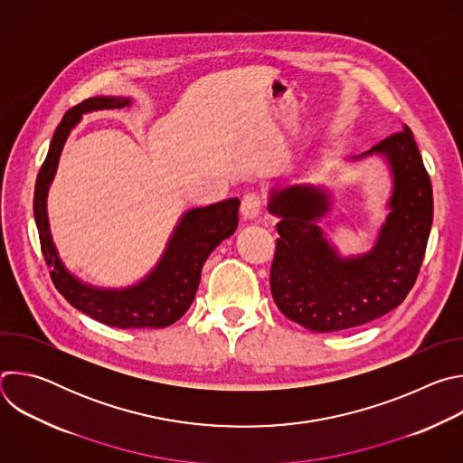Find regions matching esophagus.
<instances>
[{
  "instance_id": "esophagus-1",
  "label": "esophagus",
  "mask_w": 463,
  "mask_h": 463,
  "mask_svg": "<svg viewBox=\"0 0 463 463\" xmlns=\"http://www.w3.org/2000/svg\"><path fill=\"white\" fill-rule=\"evenodd\" d=\"M261 211V200L256 192H249L241 200V216L243 220H256Z\"/></svg>"
}]
</instances>
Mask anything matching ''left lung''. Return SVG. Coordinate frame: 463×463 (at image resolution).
I'll use <instances>...</instances> for the list:
<instances>
[{
	"label": "left lung",
	"instance_id": "obj_1",
	"mask_svg": "<svg viewBox=\"0 0 463 463\" xmlns=\"http://www.w3.org/2000/svg\"><path fill=\"white\" fill-rule=\"evenodd\" d=\"M379 154L392 175L388 216L373 247L343 258L317 225L329 209V194L315 184L273 188L268 211L277 216V252L271 293L293 322L318 334L339 332L383 317L412 289L432 225V186L407 124L368 152Z\"/></svg>",
	"mask_w": 463,
	"mask_h": 463
}]
</instances>
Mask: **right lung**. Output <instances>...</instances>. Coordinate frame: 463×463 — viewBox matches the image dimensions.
I'll list each match as a JSON object with an SVG mask.
<instances>
[{"label": "right lung", "instance_id": "add662e5", "mask_svg": "<svg viewBox=\"0 0 463 463\" xmlns=\"http://www.w3.org/2000/svg\"><path fill=\"white\" fill-rule=\"evenodd\" d=\"M131 104L124 97H93L63 115L34 188V220L42 252L51 268L54 288L79 311L113 327H166L190 307L200 286L203 263L209 254L238 227L240 200H231L186 211L174 229L157 266L137 284L122 289L90 286L71 275L61 263L52 243L47 218V192L54 179L61 148L84 113L118 109Z\"/></svg>", "mask_w": 463, "mask_h": 463}]
</instances>
